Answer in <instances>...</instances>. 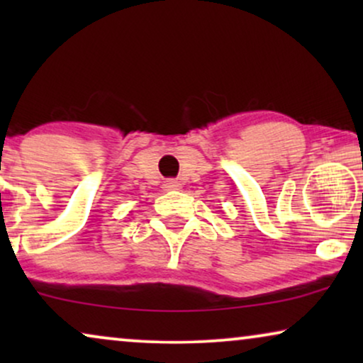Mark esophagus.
<instances>
[{
  "mask_svg": "<svg viewBox=\"0 0 363 363\" xmlns=\"http://www.w3.org/2000/svg\"><path fill=\"white\" fill-rule=\"evenodd\" d=\"M163 188H165L167 191H172V190H180V188H182V183L178 182V180H172V178H170V180H165V182H163Z\"/></svg>",
  "mask_w": 363,
  "mask_h": 363,
  "instance_id": "34e87169",
  "label": "esophagus"
}]
</instances>
